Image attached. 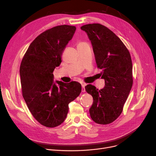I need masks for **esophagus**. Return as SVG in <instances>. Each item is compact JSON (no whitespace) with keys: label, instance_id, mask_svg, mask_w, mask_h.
<instances>
[{"label":"esophagus","instance_id":"1","mask_svg":"<svg viewBox=\"0 0 156 156\" xmlns=\"http://www.w3.org/2000/svg\"><path fill=\"white\" fill-rule=\"evenodd\" d=\"M85 86H86L85 84H82V92H85L86 91V90H85Z\"/></svg>","mask_w":156,"mask_h":156}]
</instances>
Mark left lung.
I'll use <instances>...</instances> for the list:
<instances>
[{
  "label": "left lung",
  "mask_w": 156,
  "mask_h": 156,
  "mask_svg": "<svg viewBox=\"0 0 156 156\" xmlns=\"http://www.w3.org/2000/svg\"><path fill=\"white\" fill-rule=\"evenodd\" d=\"M91 41L105 87L100 90L88 84L86 91L93 98L90 108L92 120L100 124L114 122L121 115L133 86V65L128 49L110 29L99 23L83 25Z\"/></svg>",
  "instance_id": "obj_1"
}]
</instances>
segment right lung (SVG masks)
Returning <instances> with one entry per match:
<instances>
[{
    "mask_svg": "<svg viewBox=\"0 0 156 156\" xmlns=\"http://www.w3.org/2000/svg\"><path fill=\"white\" fill-rule=\"evenodd\" d=\"M76 30V27L64 25L42 32L29 46L21 63L23 97L34 118L46 127L55 128L63 122L69 103L82 90L76 81L53 80V71L62 63L63 52Z\"/></svg>",
    "mask_w": 156,
    "mask_h": 156,
    "instance_id": "obj_1",
    "label": "right lung"
}]
</instances>
